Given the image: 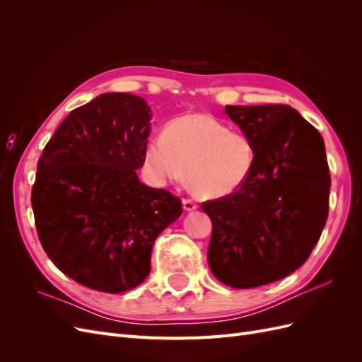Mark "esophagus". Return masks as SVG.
I'll return each instance as SVG.
<instances>
[{"label":"esophagus","instance_id":"34e87169","mask_svg":"<svg viewBox=\"0 0 362 362\" xmlns=\"http://www.w3.org/2000/svg\"><path fill=\"white\" fill-rule=\"evenodd\" d=\"M182 206H184L185 211H193V210H196V208H198V204H196L193 199L184 198L182 199Z\"/></svg>","mask_w":362,"mask_h":362}]
</instances>
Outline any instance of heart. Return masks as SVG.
<instances>
[{"label":"heart","mask_w":362,"mask_h":362,"mask_svg":"<svg viewBox=\"0 0 362 362\" xmlns=\"http://www.w3.org/2000/svg\"><path fill=\"white\" fill-rule=\"evenodd\" d=\"M255 146L243 131L208 113L173 119L164 133L152 136L145 148L149 175L158 184H189L205 198H223L238 192L255 168Z\"/></svg>","instance_id":"b5f03b06"}]
</instances>
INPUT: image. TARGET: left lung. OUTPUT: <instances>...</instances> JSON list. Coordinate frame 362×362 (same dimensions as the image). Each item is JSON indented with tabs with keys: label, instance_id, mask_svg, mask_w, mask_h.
Wrapping results in <instances>:
<instances>
[{
	"label": "left lung",
	"instance_id": "left-lung-1",
	"mask_svg": "<svg viewBox=\"0 0 362 362\" xmlns=\"http://www.w3.org/2000/svg\"><path fill=\"white\" fill-rule=\"evenodd\" d=\"M255 146V168L238 192L202 202L213 233L208 264L234 288L288 276L308 259L329 211L323 137L286 104L226 105Z\"/></svg>",
	"mask_w": 362,
	"mask_h": 362
}]
</instances>
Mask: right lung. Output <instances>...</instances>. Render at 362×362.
I'll return each instance as SVG.
<instances>
[{"label": "right lung", "mask_w": 362, "mask_h": 362, "mask_svg": "<svg viewBox=\"0 0 362 362\" xmlns=\"http://www.w3.org/2000/svg\"><path fill=\"white\" fill-rule=\"evenodd\" d=\"M131 93H104L72 110L37 161L31 206L43 250L96 291L137 287L152 246L182 213L178 196L139 181L151 113Z\"/></svg>", "instance_id": "right-lung-1"}]
</instances>
